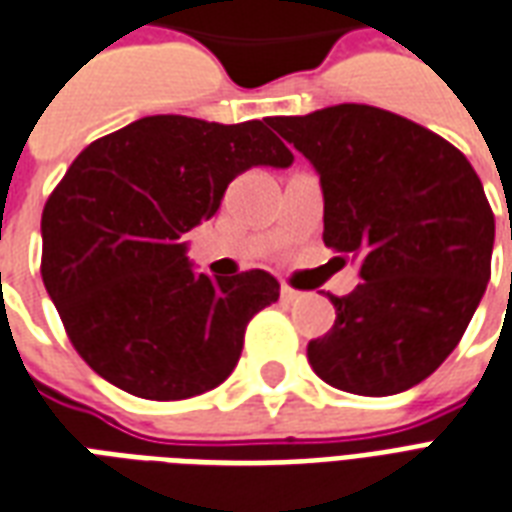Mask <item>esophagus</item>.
Masks as SVG:
<instances>
[{"instance_id":"1","label":"esophagus","mask_w":512,"mask_h":512,"mask_svg":"<svg viewBox=\"0 0 512 512\" xmlns=\"http://www.w3.org/2000/svg\"><path fill=\"white\" fill-rule=\"evenodd\" d=\"M279 295H282V301H285V304H293V301H298V298H301V293H298V290H293V287H287V285H282Z\"/></svg>"}]
</instances>
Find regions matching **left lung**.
<instances>
[{
  "instance_id": "8db88e82",
  "label": "left lung",
  "mask_w": 512,
  "mask_h": 512,
  "mask_svg": "<svg viewBox=\"0 0 512 512\" xmlns=\"http://www.w3.org/2000/svg\"><path fill=\"white\" fill-rule=\"evenodd\" d=\"M268 124L320 173L325 246L361 263V285L331 295L333 328L306 347L312 369L358 396L418 385L456 350L491 279L478 173L437 132L374 105Z\"/></svg>"
}]
</instances>
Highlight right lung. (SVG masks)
<instances>
[{"label":"right lung","mask_w":512,"mask_h":512,"mask_svg":"<svg viewBox=\"0 0 512 512\" xmlns=\"http://www.w3.org/2000/svg\"><path fill=\"white\" fill-rule=\"evenodd\" d=\"M293 165L266 121L146 116L94 140L43 208V282L102 380L151 401L198 396L236 369L244 331L279 298L268 271L195 274L184 233L238 173Z\"/></svg>","instance_id":"add662e5"}]
</instances>
